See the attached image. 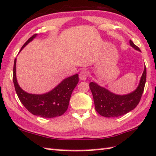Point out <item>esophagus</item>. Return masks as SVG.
I'll list each match as a JSON object with an SVG mask.
<instances>
[{"mask_svg": "<svg viewBox=\"0 0 156 156\" xmlns=\"http://www.w3.org/2000/svg\"><path fill=\"white\" fill-rule=\"evenodd\" d=\"M88 76H89V73H88L87 71L83 70L79 73V78H80V80H86Z\"/></svg>", "mask_w": 156, "mask_h": 156, "instance_id": "obj_1", "label": "esophagus"}]
</instances>
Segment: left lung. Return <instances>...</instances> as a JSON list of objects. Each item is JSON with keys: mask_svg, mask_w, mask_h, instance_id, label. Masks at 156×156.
<instances>
[{"mask_svg": "<svg viewBox=\"0 0 156 156\" xmlns=\"http://www.w3.org/2000/svg\"><path fill=\"white\" fill-rule=\"evenodd\" d=\"M129 44L133 48L140 51L139 48L136 46L132 40H129ZM146 76L147 72L145 66L136 89L126 95L115 94L95 82L90 83L89 87L93 97L96 111L103 117H117L134 110L140 100L145 88Z\"/></svg>", "mask_w": 156, "mask_h": 156, "instance_id": "obj_1", "label": "left lung"}]
</instances>
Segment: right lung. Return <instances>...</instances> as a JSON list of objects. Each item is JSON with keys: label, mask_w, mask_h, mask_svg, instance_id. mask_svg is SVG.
<instances>
[{"label": "right lung", "mask_w": 156, "mask_h": 156, "mask_svg": "<svg viewBox=\"0 0 156 156\" xmlns=\"http://www.w3.org/2000/svg\"><path fill=\"white\" fill-rule=\"evenodd\" d=\"M37 35H33L22 46L20 52ZM13 81L17 95L24 107L33 115L43 118H54L64 114L69 106L72 91L78 83L76 73L65 78L50 91L44 94H31L19 86L16 78V58L14 61Z\"/></svg>", "instance_id": "obj_1"}]
</instances>
